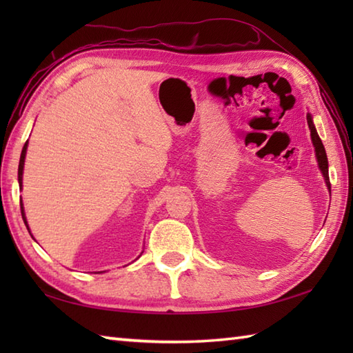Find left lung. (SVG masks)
Returning a JSON list of instances; mask_svg holds the SVG:
<instances>
[{
  "label": "left lung",
  "mask_w": 353,
  "mask_h": 353,
  "mask_svg": "<svg viewBox=\"0 0 353 353\" xmlns=\"http://www.w3.org/2000/svg\"><path fill=\"white\" fill-rule=\"evenodd\" d=\"M306 119H308V127H310V130H311V141H312V145H314V152H316V159L319 162V168L321 171V174H323L325 183L327 186L329 192H331V183H329V170H327L326 150H325L323 142H321L319 133L316 130V125H314L312 115L311 114H306Z\"/></svg>",
  "instance_id": "left-lung-1"
}]
</instances>
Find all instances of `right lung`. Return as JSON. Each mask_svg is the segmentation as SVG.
Returning <instances> with one entry per match:
<instances>
[{
    "instance_id": "obj_1",
    "label": "right lung",
    "mask_w": 353,
    "mask_h": 353,
    "mask_svg": "<svg viewBox=\"0 0 353 353\" xmlns=\"http://www.w3.org/2000/svg\"><path fill=\"white\" fill-rule=\"evenodd\" d=\"M27 147H28V141L24 144V147H22V153H21V159H19V167H18V182H19V186L22 190V172H24V162H26V154H27ZM21 214H22V220H24L26 226L30 232V228H28V223H27V219H26V212H24V205H22V200H21ZM32 235V234H30Z\"/></svg>"
}]
</instances>
